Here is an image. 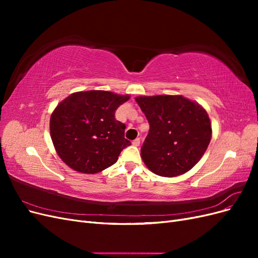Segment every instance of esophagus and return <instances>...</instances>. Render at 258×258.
Here are the masks:
<instances>
[{
  "mask_svg": "<svg viewBox=\"0 0 258 258\" xmlns=\"http://www.w3.org/2000/svg\"><path fill=\"white\" fill-rule=\"evenodd\" d=\"M140 143H141V140H140V138H138V139H136V140H134V141H132V145H135V146H139Z\"/></svg>",
  "mask_w": 258,
  "mask_h": 258,
  "instance_id": "obj_1",
  "label": "esophagus"
}]
</instances>
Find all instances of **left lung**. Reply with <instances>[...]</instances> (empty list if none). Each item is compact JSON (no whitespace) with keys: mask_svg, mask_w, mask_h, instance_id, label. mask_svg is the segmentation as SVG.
I'll return each instance as SVG.
<instances>
[{"mask_svg":"<svg viewBox=\"0 0 258 258\" xmlns=\"http://www.w3.org/2000/svg\"><path fill=\"white\" fill-rule=\"evenodd\" d=\"M150 131L141 147L147 168L160 176L186 173L201 159L212 137L208 113L182 96L138 97Z\"/></svg>","mask_w":258,"mask_h":258,"instance_id":"1","label":"left lung"}]
</instances>
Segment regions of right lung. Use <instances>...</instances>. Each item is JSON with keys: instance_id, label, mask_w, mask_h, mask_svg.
Masks as SVG:
<instances>
[{"instance_id": "add662e5", "label": "right lung", "mask_w": 258, "mask_h": 258, "mask_svg": "<svg viewBox=\"0 0 258 258\" xmlns=\"http://www.w3.org/2000/svg\"><path fill=\"white\" fill-rule=\"evenodd\" d=\"M129 96L103 90L80 91L57 105L50 117V137L59 157L81 173L93 174L111 167L131 145L124 123L115 112Z\"/></svg>"}]
</instances>
